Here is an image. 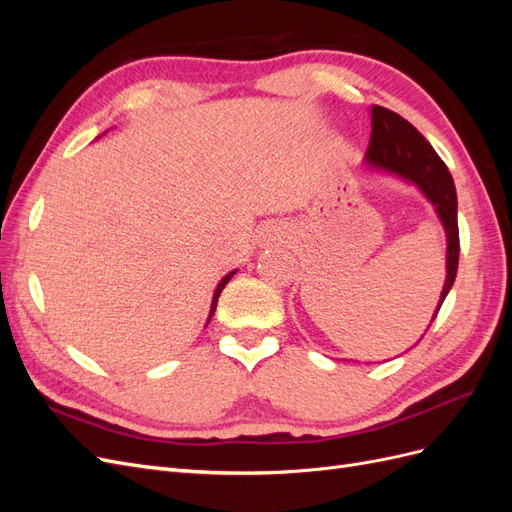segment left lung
<instances>
[{
	"label": "left lung",
	"instance_id": "8db88e82",
	"mask_svg": "<svg viewBox=\"0 0 512 512\" xmlns=\"http://www.w3.org/2000/svg\"><path fill=\"white\" fill-rule=\"evenodd\" d=\"M371 138L365 153V164L371 168L393 173L414 183L429 203L436 207L438 218L446 232V280L440 294V303L433 312L436 320L448 290L455 284L459 265V226H457V192L451 173L433 147L425 141L410 121L389 111V108L371 106ZM431 327V324H429Z\"/></svg>",
	"mask_w": 512,
	"mask_h": 512
}]
</instances>
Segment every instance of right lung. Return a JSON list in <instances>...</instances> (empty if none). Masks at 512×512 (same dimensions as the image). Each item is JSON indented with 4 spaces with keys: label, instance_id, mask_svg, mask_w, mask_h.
Returning <instances> with one entry per match:
<instances>
[{
    "label": "right lung",
    "instance_id": "1",
    "mask_svg": "<svg viewBox=\"0 0 512 512\" xmlns=\"http://www.w3.org/2000/svg\"><path fill=\"white\" fill-rule=\"evenodd\" d=\"M237 271H232V273H228L226 277H222V282L218 284V288H215V294H213V301H211V312H209V320H211V316H213V312H215V305H218V299H220V294H222V290H224V286L230 282V277L235 275Z\"/></svg>",
    "mask_w": 512,
    "mask_h": 512
}]
</instances>
